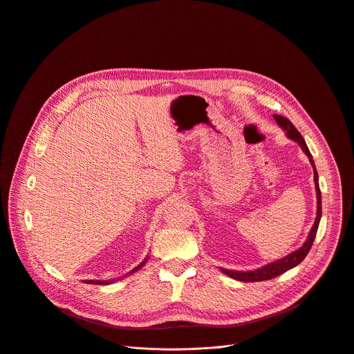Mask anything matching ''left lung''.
<instances>
[{
    "instance_id": "8db88e82",
    "label": "left lung",
    "mask_w": 354,
    "mask_h": 354,
    "mask_svg": "<svg viewBox=\"0 0 354 354\" xmlns=\"http://www.w3.org/2000/svg\"><path fill=\"white\" fill-rule=\"evenodd\" d=\"M274 120L277 122V124L287 133V137L297 141L302 151L308 156L310 161H311V165L314 168V182H315V189H317V200H318V212H317V218H315V223L310 231V235L306 241V243L302 245L298 250H294L292 254L284 257L283 259L280 261H276L273 263H269L258 270H252V272H234V270H223L225 274H228L230 277L232 279H236L239 281H249V283H254V281H263V280H270V279H274L280 274H283L284 272L292 269L294 266H297L298 263H301L302 261L306 259V257L308 255V252L314 243V239H315V235H317V231H318V225H319V220H321V214H322V205H321V190H319V183H318V172H317V168H315V164H314V160H313V156L310 153V149L304 141V138H302V136L299 134V131L294 127V124L284 116H280V115H273Z\"/></svg>"
}]
</instances>
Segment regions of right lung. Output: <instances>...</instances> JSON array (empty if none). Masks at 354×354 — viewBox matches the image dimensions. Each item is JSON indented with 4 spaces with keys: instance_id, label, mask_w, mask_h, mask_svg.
Here are the masks:
<instances>
[{
    "instance_id": "add662e5",
    "label": "right lung",
    "mask_w": 354,
    "mask_h": 354,
    "mask_svg": "<svg viewBox=\"0 0 354 354\" xmlns=\"http://www.w3.org/2000/svg\"><path fill=\"white\" fill-rule=\"evenodd\" d=\"M144 263H145V262H142L141 265H138V266H137V268H136L133 272L138 270V269H140V268H141ZM86 283H92V284H109V283H112V280H111V281H109V280H108V281H100V280H89V281H86Z\"/></svg>"
}]
</instances>
